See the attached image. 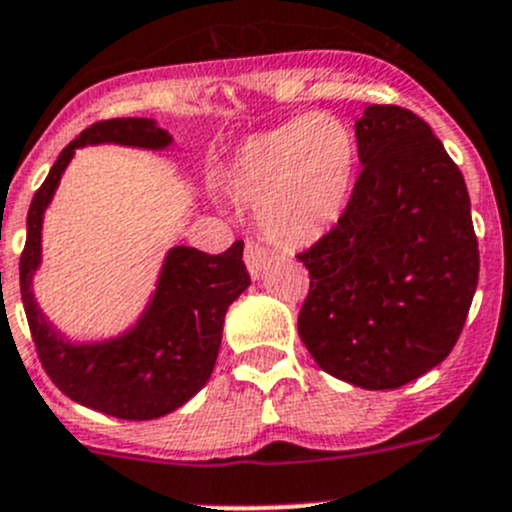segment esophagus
Segmentation results:
<instances>
[{
	"mask_svg": "<svg viewBox=\"0 0 512 512\" xmlns=\"http://www.w3.org/2000/svg\"><path fill=\"white\" fill-rule=\"evenodd\" d=\"M270 262V255H267L265 247H260L257 242H247L245 245V265L247 270H250V275L260 277L262 270H265V265Z\"/></svg>",
	"mask_w": 512,
	"mask_h": 512,
	"instance_id": "1",
	"label": "esophagus"
}]
</instances>
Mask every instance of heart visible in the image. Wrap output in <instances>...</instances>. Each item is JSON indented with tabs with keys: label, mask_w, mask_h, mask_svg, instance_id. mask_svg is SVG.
Masks as SVG:
<instances>
[{
	"label": "heart",
	"mask_w": 512,
	"mask_h": 512,
	"mask_svg": "<svg viewBox=\"0 0 512 512\" xmlns=\"http://www.w3.org/2000/svg\"><path fill=\"white\" fill-rule=\"evenodd\" d=\"M356 138L332 113H309L237 148L225 170L235 200L285 247L309 245L342 220L356 178Z\"/></svg>",
	"instance_id": "1"
}]
</instances>
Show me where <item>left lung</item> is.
Listing matches in <instances>:
<instances>
[{"mask_svg": "<svg viewBox=\"0 0 512 512\" xmlns=\"http://www.w3.org/2000/svg\"><path fill=\"white\" fill-rule=\"evenodd\" d=\"M361 173L342 220L299 262L297 329L319 369L369 391L399 389L456 347L478 287V240L461 170L401 106L356 121Z\"/></svg>", "mask_w": 512, "mask_h": 512, "instance_id": "1", "label": "left lung"}]
</instances>
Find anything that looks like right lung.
<instances>
[{
	"label": "right lung",
	"instance_id": "right-lung-1",
	"mask_svg": "<svg viewBox=\"0 0 512 512\" xmlns=\"http://www.w3.org/2000/svg\"><path fill=\"white\" fill-rule=\"evenodd\" d=\"M116 146L163 151L173 136L151 118H111L86 128L51 165L34 193L27 215V245L19 260V282L29 329L41 366L71 401L123 421H151L180 409L213 374L223 339L227 307L250 287L242 242L223 255L195 247H170L156 292L128 332L103 342H69L44 317L32 292L41 265V223L76 148Z\"/></svg>",
	"mask_w": 512,
	"mask_h": 512
}]
</instances>
